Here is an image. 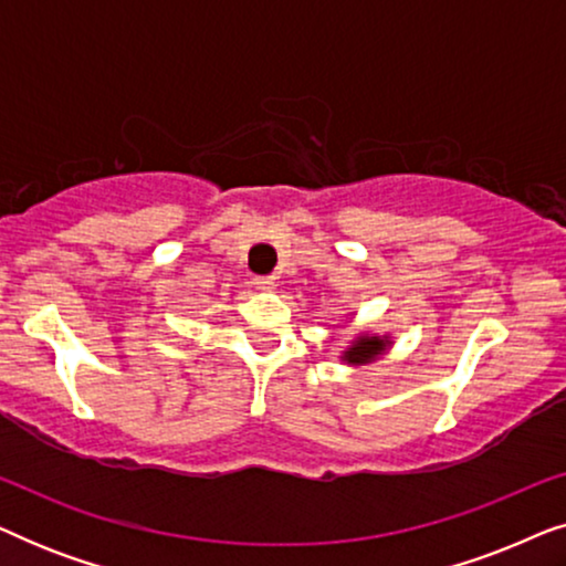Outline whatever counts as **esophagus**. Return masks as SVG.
Instances as JSON below:
<instances>
[{
  "mask_svg": "<svg viewBox=\"0 0 566 566\" xmlns=\"http://www.w3.org/2000/svg\"><path fill=\"white\" fill-rule=\"evenodd\" d=\"M252 283H254V289H260V291H273L275 289V277L273 275H258V277H252Z\"/></svg>",
  "mask_w": 566,
  "mask_h": 566,
  "instance_id": "1",
  "label": "esophagus"
}]
</instances>
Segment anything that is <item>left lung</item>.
<instances>
[{
	"mask_svg": "<svg viewBox=\"0 0 566 566\" xmlns=\"http://www.w3.org/2000/svg\"><path fill=\"white\" fill-rule=\"evenodd\" d=\"M389 347H391L389 335L381 337V335H368V332H363V335H358L350 345H347V350H343V360L347 366H366V363H374L376 358H381Z\"/></svg>",
	"mask_w": 566,
	"mask_h": 566,
	"instance_id": "obj_1",
	"label": "left lung"
}]
</instances>
